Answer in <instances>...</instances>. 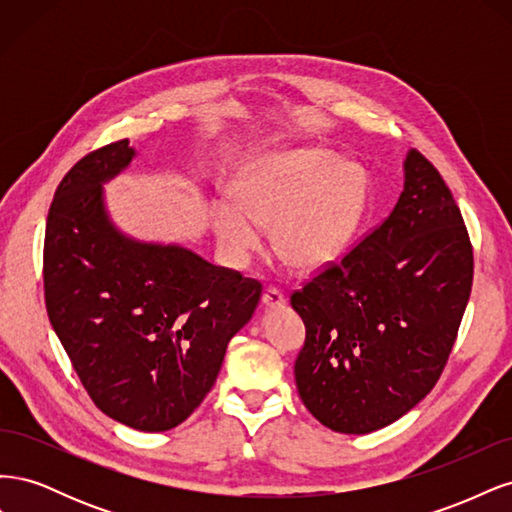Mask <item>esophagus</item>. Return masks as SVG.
Here are the masks:
<instances>
[{
    "instance_id": "34e87169",
    "label": "esophagus",
    "mask_w": 512,
    "mask_h": 512,
    "mask_svg": "<svg viewBox=\"0 0 512 512\" xmlns=\"http://www.w3.org/2000/svg\"><path fill=\"white\" fill-rule=\"evenodd\" d=\"M262 303L271 309H277L286 303V297L282 290H277L275 286H269V288H265V292H262Z\"/></svg>"
}]
</instances>
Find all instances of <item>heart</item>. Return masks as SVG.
Instances as JSON below:
<instances>
[{
	"mask_svg": "<svg viewBox=\"0 0 512 512\" xmlns=\"http://www.w3.org/2000/svg\"><path fill=\"white\" fill-rule=\"evenodd\" d=\"M237 203L215 209V232L232 254L260 245V226H273V247L288 265L312 271L346 252L367 207L361 166L339 162L337 153L309 147L275 153L250 168Z\"/></svg>",
	"mask_w": 512,
	"mask_h": 512,
	"instance_id": "heart-1",
	"label": "heart"
}]
</instances>
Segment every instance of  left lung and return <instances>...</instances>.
<instances>
[{"mask_svg":"<svg viewBox=\"0 0 512 512\" xmlns=\"http://www.w3.org/2000/svg\"><path fill=\"white\" fill-rule=\"evenodd\" d=\"M472 277L453 192L412 149L393 211L290 294L305 324L294 361L305 408L324 427L356 436L410 412L442 376Z\"/></svg>","mask_w":512,"mask_h":512,"instance_id":"8db88e82","label":"left lung"}]
</instances>
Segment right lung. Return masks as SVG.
I'll use <instances>...</instances> for the list:
<instances>
[{
  "mask_svg": "<svg viewBox=\"0 0 512 512\" xmlns=\"http://www.w3.org/2000/svg\"><path fill=\"white\" fill-rule=\"evenodd\" d=\"M132 156L121 138L59 181L44 232V303L91 401L123 425L166 431L211 391L262 284L183 247L121 237L100 183Z\"/></svg>",
  "mask_w": 512,
  "mask_h": 512,
  "instance_id": "right-lung-1",
  "label": "right lung"
}]
</instances>
